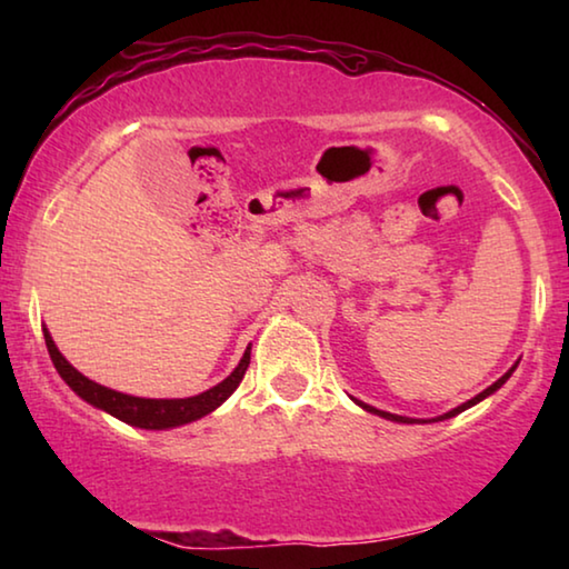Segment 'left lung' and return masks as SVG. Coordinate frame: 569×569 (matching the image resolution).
I'll use <instances>...</instances> for the list:
<instances>
[{
	"mask_svg": "<svg viewBox=\"0 0 569 569\" xmlns=\"http://www.w3.org/2000/svg\"><path fill=\"white\" fill-rule=\"evenodd\" d=\"M517 369V363L512 366V369H509L507 373H505V377L502 379H497L495 383H492V387H487L485 391H481V393H477V397L475 399H469V401H465V403H461V407H457V409H451V411H447L445 413V417H437V419H429V421H441V419H451V417H457V413L459 411H465V409H469V407H475V403H479L481 399H487L489 397V393H495L499 387H502V383L509 379V377H512V371ZM356 403H359V407H363L366 411H371V413H377V417H383V419H391V421H401V423H413V421H419V419H409V417H397V413H389V411H381V409H373V407H369V403H363V401H356Z\"/></svg>",
	"mask_w": 569,
	"mask_h": 569,
	"instance_id": "1",
	"label": "left lung"
}]
</instances>
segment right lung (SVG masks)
<instances>
[{"label": "right lung", "mask_w": 569, "mask_h": 569, "mask_svg": "<svg viewBox=\"0 0 569 569\" xmlns=\"http://www.w3.org/2000/svg\"><path fill=\"white\" fill-rule=\"evenodd\" d=\"M44 343H47V351H50L54 369L60 371V377L67 381V387H70L77 397H82L84 401L92 403V407L108 411L120 421L132 423V427H140V429H170V427H180V423L206 417V413L218 409L220 403H223L230 393L238 389V383L243 381L246 369L250 363V346H248L243 359H240V363L236 366V371L230 373L226 381H220L218 387L198 393V397L140 399V397H130V393H120L108 387H100V383L82 377V373L77 371L60 351H57L52 336L47 333V329H44Z\"/></svg>", "instance_id": "add662e5"}]
</instances>
